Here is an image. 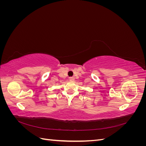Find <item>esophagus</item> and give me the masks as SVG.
Returning <instances> with one entry per match:
<instances>
[{
  "label": "esophagus",
  "instance_id": "34e87169",
  "mask_svg": "<svg viewBox=\"0 0 146 146\" xmlns=\"http://www.w3.org/2000/svg\"><path fill=\"white\" fill-rule=\"evenodd\" d=\"M75 80V78L74 77H69V80L70 81H74Z\"/></svg>",
  "mask_w": 146,
  "mask_h": 146
}]
</instances>
